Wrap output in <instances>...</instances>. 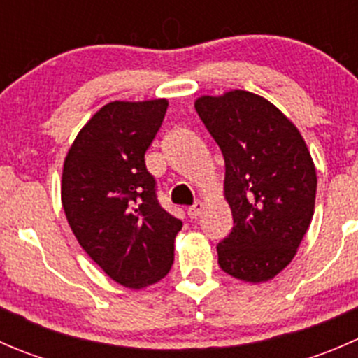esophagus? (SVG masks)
Segmentation results:
<instances>
[{
    "mask_svg": "<svg viewBox=\"0 0 358 358\" xmlns=\"http://www.w3.org/2000/svg\"><path fill=\"white\" fill-rule=\"evenodd\" d=\"M202 209H204V204H202L201 201H197L196 204H194V206H190V208L187 209V213H189V216H190V218H192V220H196L197 216H201Z\"/></svg>",
    "mask_w": 358,
    "mask_h": 358,
    "instance_id": "34e87169",
    "label": "esophagus"
}]
</instances>
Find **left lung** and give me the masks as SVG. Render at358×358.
I'll return each instance as SVG.
<instances>
[{
  "mask_svg": "<svg viewBox=\"0 0 358 358\" xmlns=\"http://www.w3.org/2000/svg\"><path fill=\"white\" fill-rule=\"evenodd\" d=\"M196 110L225 159L234 229L216 246L223 272L266 282L286 268L315 209V164L301 133L263 96H199Z\"/></svg>",
  "mask_w": 358,
  "mask_h": 358,
  "instance_id": "left-lung-1",
  "label": "left lung"
}]
</instances>
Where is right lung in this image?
Wrapping results in <instances>:
<instances>
[{
    "label": "right lung",
    "mask_w": 358,
    "mask_h": 358,
    "mask_svg": "<svg viewBox=\"0 0 358 358\" xmlns=\"http://www.w3.org/2000/svg\"><path fill=\"white\" fill-rule=\"evenodd\" d=\"M168 100L107 103L78 133L64 161L62 206L86 255L121 286L168 275L182 222L161 208L145 152Z\"/></svg>",
    "instance_id": "obj_1"
}]
</instances>
